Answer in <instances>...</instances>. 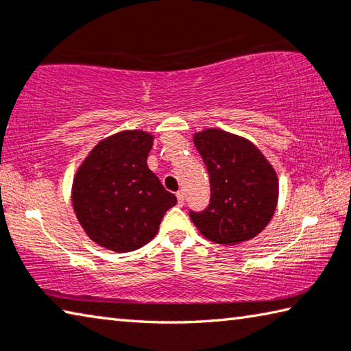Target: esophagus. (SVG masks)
Listing matches in <instances>:
<instances>
[{
    "instance_id": "1",
    "label": "esophagus",
    "mask_w": 351,
    "mask_h": 351,
    "mask_svg": "<svg viewBox=\"0 0 351 351\" xmlns=\"http://www.w3.org/2000/svg\"><path fill=\"white\" fill-rule=\"evenodd\" d=\"M176 198H178V204L180 206H184V203H186V193H184L182 190H180V192L176 193Z\"/></svg>"
}]
</instances>
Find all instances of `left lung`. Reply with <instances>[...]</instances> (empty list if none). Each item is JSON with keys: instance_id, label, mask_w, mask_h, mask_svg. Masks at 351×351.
<instances>
[{"instance_id": "left-lung-1", "label": "left lung", "mask_w": 351, "mask_h": 351, "mask_svg": "<svg viewBox=\"0 0 351 351\" xmlns=\"http://www.w3.org/2000/svg\"><path fill=\"white\" fill-rule=\"evenodd\" d=\"M210 181V203L190 210L206 239L237 245L258 235L274 215L278 198L276 170L252 142L217 128L193 136Z\"/></svg>"}]
</instances>
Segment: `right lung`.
Masks as SVG:
<instances>
[{"label":"right lung","instance_id":"obj_1","mask_svg":"<svg viewBox=\"0 0 351 351\" xmlns=\"http://www.w3.org/2000/svg\"><path fill=\"white\" fill-rule=\"evenodd\" d=\"M150 133L132 130L93 148L77 170L73 206L93 241L116 252L136 251L156 235L162 217L176 204L148 169Z\"/></svg>","mask_w":351,"mask_h":351}]
</instances>
